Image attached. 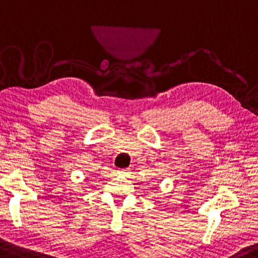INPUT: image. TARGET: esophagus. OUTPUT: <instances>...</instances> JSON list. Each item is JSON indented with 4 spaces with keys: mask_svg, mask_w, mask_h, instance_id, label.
Returning a JSON list of instances; mask_svg holds the SVG:
<instances>
[{
    "mask_svg": "<svg viewBox=\"0 0 258 258\" xmlns=\"http://www.w3.org/2000/svg\"><path fill=\"white\" fill-rule=\"evenodd\" d=\"M128 169H121V170H119L118 171V172H119V174H125V173H127V172H128Z\"/></svg>",
    "mask_w": 258,
    "mask_h": 258,
    "instance_id": "obj_1",
    "label": "esophagus"
}]
</instances>
